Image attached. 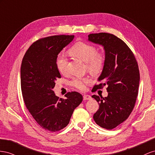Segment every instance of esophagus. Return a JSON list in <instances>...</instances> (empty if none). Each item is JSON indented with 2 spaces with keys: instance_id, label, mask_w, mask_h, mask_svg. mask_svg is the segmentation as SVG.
<instances>
[{
  "instance_id": "1",
  "label": "esophagus",
  "mask_w": 155,
  "mask_h": 155,
  "mask_svg": "<svg viewBox=\"0 0 155 155\" xmlns=\"http://www.w3.org/2000/svg\"><path fill=\"white\" fill-rule=\"evenodd\" d=\"M84 100H91V97L89 95H84L83 96Z\"/></svg>"
}]
</instances>
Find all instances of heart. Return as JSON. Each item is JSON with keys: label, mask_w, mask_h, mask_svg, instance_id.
<instances>
[{"label": "heart", "mask_w": 155, "mask_h": 155, "mask_svg": "<svg viewBox=\"0 0 155 155\" xmlns=\"http://www.w3.org/2000/svg\"><path fill=\"white\" fill-rule=\"evenodd\" d=\"M97 51L95 46L83 41L77 43L69 51L71 54L85 62L88 71L94 74H97L102 71L106 61L104 53ZM68 60L64 54H61L57 57L56 67L61 73L64 74L68 71ZM91 83V79L90 78L77 77L71 81V84L77 89L84 91L87 85Z\"/></svg>", "instance_id": "heart-1"}]
</instances>
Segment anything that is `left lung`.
I'll use <instances>...</instances> for the list:
<instances>
[{
    "mask_svg": "<svg viewBox=\"0 0 155 155\" xmlns=\"http://www.w3.org/2000/svg\"><path fill=\"white\" fill-rule=\"evenodd\" d=\"M88 41L103 46L106 61L99 81L93 89L107 85L108 96H92L99 108L94 115L97 125L111 130L129 117L133 110L140 84L138 65L127 44L113 34L101 32L88 35Z\"/></svg>",
    "mask_w": 155,
    "mask_h": 155,
    "instance_id": "left-lung-1",
    "label": "left lung"
}]
</instances>
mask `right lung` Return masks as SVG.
Segmentation results:
<instances>
[{"mask_svg": "<svg viewBox=\"0 0 155 155\" xmlns=\"http://www.w3.org/2000/svg\"><path fill=\"white\" fill-rule=\"evenodd\" d=\"M74 36L59 35L38 39L28 48L22 61L21 86L26 108L43 129L51 132L67 126L74 110L83 99L77 91L59 98L52 90L61 78L56 61L58 54Z\"/></svg>", "mask_w": 155, "mask_h": 155, "instance_id": "add662e5", "label": "right lung"}]
</instances>
